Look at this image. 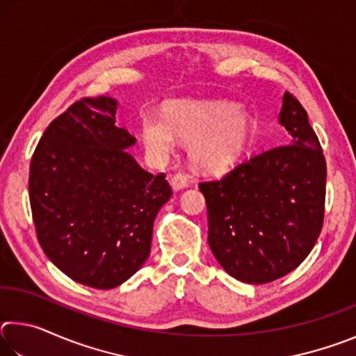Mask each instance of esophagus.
Segmentation results:
<instances>
[{
    "mask_svg": "<svg viewBox=\"0 0 356 356\" xmlns=\"http://www.w3.org/2000/svg\"><path fill=\"white\" fill-rule=\"evenodd\" d=\"M170 184H171L174 191H180V190H184V188H186V186L190 185L188 179H186L185 176H182V174H176V176L171 177Z\"/></svg>",
    "mask_w": 356,
    "mask_h": 356,
    "instance_id": "obj_1",
    "label": "esophagus"
}]
</instances>
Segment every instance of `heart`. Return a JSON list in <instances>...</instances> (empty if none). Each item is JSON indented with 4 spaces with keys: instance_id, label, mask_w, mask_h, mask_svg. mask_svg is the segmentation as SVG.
Returning a JSON list of instances; mask_svg holds the SVG:
<instances>
[{
    "instance_id": "1",
    "label": "heart",
    "mask_w": 356,
    "mask_h": 356,
    "mask_svg": "<svg viewBox=\"0 0 356 356\" xmlns=\"http://www.w3.org/2000/svg\"><path fill=\"white\" fill-rule=\"evenodd\" d=\"M176 136L191 141L193 163L206 171L231 168L248 149L252 125L236 105L221 100H174L160 114L143 118V140L149 154L163 160L176 147Z\"/></svg>"
}]
</instances>
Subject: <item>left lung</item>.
Returning <instances> with one entry per match:
<instances>
[{
    "label": "left lung",
    "mask_w": 356,
    "mask_h": 356,
    "mask_svg": "<svg viewBox=\"0 0 356 356\" xmlns=\"http://www.w3.org/2000/svg\"><path fill=\"white\" fill-rule=\"evenodd\" d=\"M286 144L251 156L220 180L201 182L209 246L234 278L265 284L291 273L321 236L327 163L308 113L286 92Z\"/></svg>",
    "instance_id": "obj_1"
}]
</instances>
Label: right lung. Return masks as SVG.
Segmentation results:
<instances>
[{
    "mask_svg": "<svg viewBox=\"0 0 356 356\" xmlns=\"http://www.w3.org/2000/svg\"><path fill=\"white\" fill-rule=\"evenodd\" d=\"M118 102L84 97L48 125L29 165V204L47 257L80 284L113 289L150 252L154 220L172 190L129 149Z\"/></svg>",
    "mask_w": 356,
    "mask_h": 356,
    "instance_id": "right-lung-1",
    "label": "right lung"
}]
</instances>
